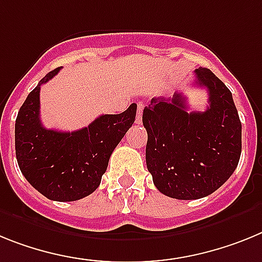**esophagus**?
<instances>
[{"mask_svg": "<svg viewBox=\"0 0 262 262\" xmlns=\"http://www.w3.org/2000/svg\"><path fill=\"white\" fill-rule=\"evenodd\" d=\"M142 112H144V104H138L137 105V116H136V124H141L142 121Z\"/></svg>", "mask_w": 262, "mask_h": 262, "instance_id": "1", "label": "esophagus"}]
</instances>
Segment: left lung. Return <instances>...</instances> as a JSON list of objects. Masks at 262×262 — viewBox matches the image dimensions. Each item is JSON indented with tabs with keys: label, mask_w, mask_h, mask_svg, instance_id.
Returning <instances> with one entry per match:
<instances>
[{
	"label": "left lung",
	"mask_w": 262,
	"mask_h": 262,
	"mask_svg": "<svg viewBox=\"0 0 262 262\" xmlns=\"http://www.w3.org/2000/svg\"><path fill=\"white\" fill-rule=\"evenodd\" d=\"M195 83L208 91L204 112H187L179 92L151 99L142 122L147 132L146 166L163 195L200 199L212 194L237 167L241 122L232 93L208 68L195 70Z\"/></svg>",
	"instance_id": "obj_1"
}]
</instances>
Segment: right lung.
<instances>
[{
	"label": "right lung",
	"instance_id": "right-lung-1",
	"mask_svg": "<svg viewBox=\"0 0 262 262\" xmlns=\"http://www.w3.org/2000/svg\"><path fill=\"white\" fill-rule=\"evenodd\" d=\"M60 67L49 72L29 93L15 120V156L27 182L56 202H74L99 187L109 158L136 118L137 104L120 115H101L75 132L46 129L39 118L40 85Z\"/></svg>",
	"mask_w": 262,
	"mask_h": 262
}]
</instances>
